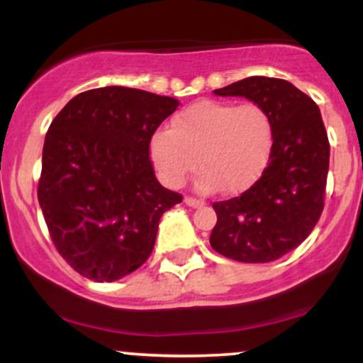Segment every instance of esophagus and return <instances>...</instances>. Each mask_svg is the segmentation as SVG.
<instances>
[{"instance_id": "esophagus-1", "label": "esophagus", "mask_w": 363, "mask_h": 363, "mask_svg": "<svg viewBox=\"0 0 363 363\" xmlns=\"http://www.w3.org/2000/svg\"><path fill=\"white\" fill-rule=\"evenodd\" d=\"M184 203L191 208H199V206L205 205V201H203V199H196V198H193V196H186Z\"/></svg>"}]
</instances>
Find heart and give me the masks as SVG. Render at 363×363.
<instances>
[{"label": "heart", "mask_w": 363, "mask_h": 363, "mask_svg": "<svg viewBox=\"0 0 363 363\" xmlns=\"http://www.w3.org/2000/svg\"><path fill=\"white\" fill-rule=\"evenodd\" d=\"M272 147V118L261 104L201 101L179 112L170 129H158L150 155L170 187L184 184L198 164L199 189L234 194L259 177Z\"/></svg>", "instance_id": "1"}]
</instances>
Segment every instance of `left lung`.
Instances as JSON below:
<instances>
[{"label":"left lung","instance_id":"obj_1","mask_svg":"<svg viewBox=\"0 0 363 363\" xmlns=\"http://www.w3.org/2000/svg\"><path fill=\"white\" fill-rule=\"evenodd\" d=\"M245 97L268 111L273 147L261 177L237 198L213 203L210 244L240 262H269L309 237L324 208L328 133L319 107L290 82L249 77L215 90Z\"/></svg>","mask_w":363,"mask_h":363}]
</instances>
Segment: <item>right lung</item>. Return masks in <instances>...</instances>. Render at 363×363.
<instances>
[{
  "label": "right lung",
  "instance_id": "right-lung-1",
  "mask_svg": "<svg viewBox=\"0 0 363 363\" xmlns=\"http://www.w3.org/2000/svg\"><path fill=\"white\" fill-rule=\"evenodd\" d=\"M172 97L104 86L73 97L45 135L37 198L54 247L82 277L116 281L155 245L162 215L182 196L157 181L153 133Z\"/></svg>",
  "mask_w": 363,
  "mask_h": 363
}]
</instances>
